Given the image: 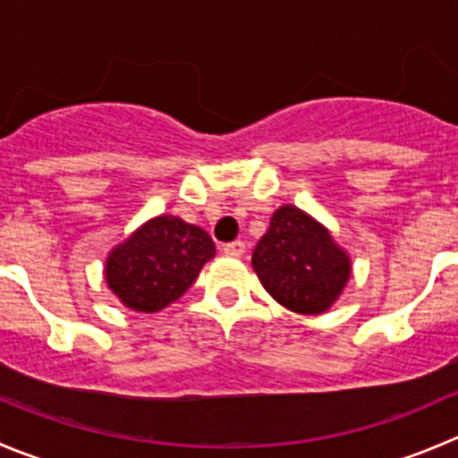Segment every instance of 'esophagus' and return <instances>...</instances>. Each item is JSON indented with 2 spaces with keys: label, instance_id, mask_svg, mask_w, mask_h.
I'll use <instances>...</instances> for the list:
<instances>
[{
  "label": "esophagus",
  "instance_id": "1",
  "mask_svg": "<svg viewBox=\"0 0 458 458\" xmlns=\"http://www.w3.org/2000/svg\"><path fill=\"white\" fill-rule=\"evenodd\" d=\"M222 251H225L226 256H242V254H245V242H242V241L226 242V245L222 247Z\"/></svg>",
  "mask_w": 458,
  "mask_h": 458
}]
</instances>
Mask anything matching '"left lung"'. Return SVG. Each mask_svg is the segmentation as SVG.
Segmentation results:
<instances>
[{
  "mask_svg": "<svg viewBox=\"0 0 458 458\" xmlns=\"http://www.w3.org/2000/svg\"><path fill=\"white\" fill-rule=\"evenodd\" d=\"M251 265L272 299L299 315L328 310L351 276V259L328 229L292 204L274 211Z\"/></svg>",
  "mask_w": 458,
  "mask_h": 458,
  "instance_id": "8db88e82",
  "label": "left lung"
}]
</instances>
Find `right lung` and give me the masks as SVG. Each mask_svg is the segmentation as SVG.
<instances>
[{
	"instance_id": "right-lung-1",
	"label": "right lung",
	"mask_w": 458,
	"mask_h": 458,
	"mask_svg": "<svg viewBox=\"0 0 458 458\" xmlns=\"http://www.w3.org/2000/svg\"><path fill=\"white\" fill-rule=\"evenodd\" d=\"M213 256L216 245L204 229L157 216L110 251L106 281L130 310L159 312L193 285Z\"/></svg>"
}]
</instances>
